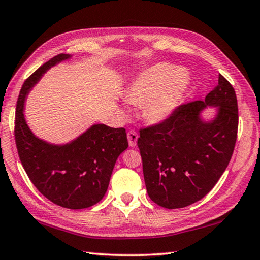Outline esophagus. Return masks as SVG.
I'll return each instance as SVG.
<instances>
[{
  "instance_id": "34e87169",
  "label": "esophagus",
  "mask_w": 260,
  "mask_h": 260,
  "mask_svg": "<svg viewBox=\"0 0 260 260\" xmlns=\"http://www.w3.org/2000/svg\"><path fill=\"white\" fill-rule=\"evenodd\" d=\"M138 138H139V134L135 131H129L128 133H127V139H128V143L131 147H134L137 145Z\"/></svg>"
}]
</instances>
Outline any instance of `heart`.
Here are the masks:
<instances>
[{"label": "heart", "instance_id": "1", "mask_svg": "<svg viewBox=\"0 0 260 260\" xmlns=\"http://www.w3.org/2000/svg\"><path fill=\"white\" fill-rule=\"evenodd\" d=\"M188 85L185 69L169 63L155 64L140 76L126 93L131 104L146 105V115L150 121L167 120L175 112Z\"/></svg>", "mask_w": 260, "mask_h": 260}]
</instances>
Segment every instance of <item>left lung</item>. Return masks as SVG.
I'll list each match as a JSON object with an SVG mask.
<instances>
[{"label": "left lung", "mask_w": 260, "mask_h": 260, "mask_svg": "<svg viewBox=\"0 0 260 260\" xmlns=\"http://www.w3.org/2000/svg\"><path fill=\"white\" fill-rule=\"evenodd\" d=\"M207 106L218 108L211 122L200 117ZM237 128L236 93L220 74L205 101L180 105L167 120L140 129L138 147L150 199L168 209L203 199L228 167Z\"/></svg>", "instance_id": "obj_1"}]
</instances>
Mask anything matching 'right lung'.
<instances>
[{
  "label": "right lung",
  "mask_w": 260,
  "mask_h": 260,
  "mask_svg": "<svg viewBox=\"0 0 260 260\" xmlns=\"http://www.w3.org/2000/svg\"><path fill=\"white\" fill-rule=\"evenodd\" d=\"M71 57L59 54L32 74L20 89L15 115V141L19 159L37 189L53 204L88 208L108 191L115 160L128 147L125 128L97 123L71 143L56 146L36 137L24 118V102L44 73Z\"/></svg>",
  "instance_id": "add662e5"
}]
</instances>
